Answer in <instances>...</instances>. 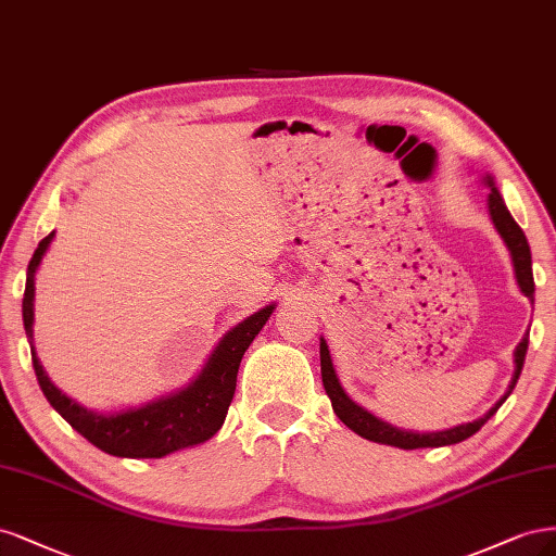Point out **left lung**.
I'll list each match as a JSON object with an SVG mask.
<instances>
[{"instance_id": "8db88e82", "label": "left lung", "mask_w": 556, "mask_h": 556, "mask_svg": "<svg viewBox=\"0 0 556 556\" xmlns=\"http://www.w3.org/2000/svg\"><path fill=\"white\" fill-rule=\"evenodd\" d=\"M488 185L492 187V193H490L492 222H494L496 230L501 232V238H504V242L510 249L519 289H522V293L533 302L535 283H533V273H531V249H529L527 236H525V230L519 228L515 224V219L510 217V212H508L504 199H501V193L496 191L492 177H488ZM527 349H529V334L522 339V342H519V346L515 351V376H513V381L508 386V392L490 408V414H485L473 422H467V425L443 429V432H427V434L404 432V429H397V427H392V425H388L379 418H374L371 414H367L365 408L353 404L346 397V392L342 390V386H339V381H337V374H334V367H332V361H330V351H328V344L324 342V339H320V379H324V388H326L328 397L332 402L337 418L342 420L349 429H353L355 434H361L363 439H369V441H376V443H388V445H395V447H404V451H414V447H439V445H453V443H459L464 439L473 437L478 429L496 414L498 406L504 404L513 392V388L519 379V374H522Z\"/></svg>"}]
</instances>
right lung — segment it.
Masks as SVG:
<instances>
[{"instance_id": "add662e5", "label": "right lung", "mask_w": 556, "mask_h": 556, "mask_svg": "<svg viewBox=\"0 0 556 556\" xmlns=\"http://www.w3.org/2000/svg\"><path fill=\"white\" fill-rule=\"evenodd\" d=\"M55 232L46 236L27 265V283L23 298V324L31 344L34 324V270H37L46 249ZM275 304L242 320L232 328L212 353L205 369L189 388L175 392L170 397H161L134 410H124L117 416H97L92 410L80 408L48 381L39 357L31 349V365L37 371L39 386L46 400L58 414L76 429L80 437L97 445L99 451L115 457H164L182 447L203 443L219 432L228 406L236 395L238 369L244 351L254 342V337L270 318Z\"/></svg>"}]
</instances>
